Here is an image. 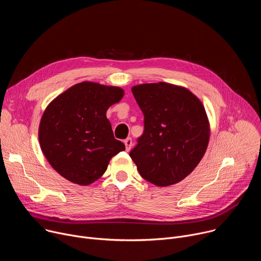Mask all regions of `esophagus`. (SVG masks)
<instances>
[{"instance_id": "34e87169", "label": "esophagus", "mask_w": 261, "mask_h": 261, "mask_svg": "<svg viewBox=\"0 0 261 261\" xmlns=\"http://www.w3.org/2000/svg\"><path fill=\"white\" fill-rule=\"evenodd\" d=\"M124 143H125V145H126V151L129 152V151L131 150V147H132V139L129 137V138L125 139Z\"/></svg>"}]
</instances>
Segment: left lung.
<instances>
[{"mask_svg":"<svg viewBox=\"0 0 261 261\" xmlns=\"http://www.w3.org/2000/svg\"><path fill=\"white\" fill-rule=\"evenodd\" d=\"M144 116V130L130 157L140 175L158 187L176 184L202 159L210 123L201 101L189 90L166 83L132 88Z\"/></svg>","mask_w":261,"mask_h":261,"instance_id":"1","label":"left lung"}]
</instances>
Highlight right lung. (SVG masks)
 Here are the masks:
<instances>
[{
    "label": "right lung",
    "mask_w": 261,
    "mask_h": 261,
    "mask_svg": "<svg viewBox=\"0 0 261 261\" xmlns=\"http://www.w3.org/2000/svg\"><path fill=\"white\" fill-rule=\"evenodd\" d=\"M123 96L119 87L84 82L48 104L39 125V142L63 177L88 186L103 175L111 158L125 151L106 118L107 109Z\"/></svg>",
    "instance_id": "1"
}]
</instances>
